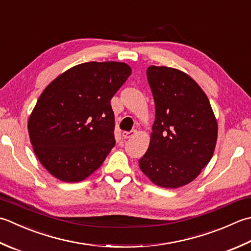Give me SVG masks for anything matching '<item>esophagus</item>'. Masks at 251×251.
Returning a JSON list of instances; mask_svg holds the SVG:
<instances>
[{"label":"esophagus","instance_id":"esophagus-1","mask_svg":"<svg viewBox=\"0 0 251 251\" xmlns=\"http://www.w3.org/2000/svg\"><path fill=\"white\" fill-rule=\"evenodd\" d=\"M136 135V130H131V131H124L122 134V136H123V138L124 139H129V138H131L132 136H135Z\"/></svg>","mask_w":251,"mask_h":251}]
</instances>
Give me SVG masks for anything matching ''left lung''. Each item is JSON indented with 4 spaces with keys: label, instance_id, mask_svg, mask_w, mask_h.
<instances>
[{
    "label": "left lung",
    "instance_id": "obj_1",
    "mask_svg": "<svg viewBox=\"0 0 251 251\" xmlns=\"http://www.w3.org/2000/svg\"><path fill=\"white\" fill-rule=\"evenodd\" d=\"M147 78L155 119L139 168L156 186L183 187L198 177L213 156L218 122L207 95L188 74L151 65Z\"/></svg>",
    "mask_w": 251,
    "mask_h": 251
}]
</instances>
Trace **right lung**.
<instances>
[{
	"instance_id": "obj_1",
	"label": "right lung",
	"mask_w": 251,
	"mask_h": 251,
	"mask_svg": "<svg viewBox=\"0 0 251 251\" xmlns=\"http://www.w3.org/2000/svg\"><path fill=\"white\" fill-rule=\"evenodd\" d=\"M131 74L122 62L71 67L46 87L28 119L34 154L65 183L86 179L115 146L111 99Z\"/></svg>"
}]
</instances>
